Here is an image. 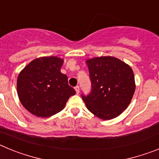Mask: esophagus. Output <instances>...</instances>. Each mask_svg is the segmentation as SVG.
Returning <instances> with one entry per match:
<instances>
[{
	"instance_id": "34e87169",
	"label": "esophagus",
	"mask_w": 159,
	"mask_h": 159,
	"mask_svg": "<svg viewBox=\"0 0 159 159\" xmlns=\"http://www.w3.org/2000/svg\"><path fill=\"white\" fill-rule=\"evenodd\" d=\"M75 92H76L77 94L80 93V87L76 86V87H75Z\"/></svg>"
}]
</instances>
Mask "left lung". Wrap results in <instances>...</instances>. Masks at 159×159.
<instances>
[{
    "mask_svg": "<svg viewBox=\"0 0 159 159\" xmlns=\"http://www.w3.org/2000/svg\"><path fill=\"white\" fill-rule=\"evenodd\" d=\"M92 91L82 95L87 108L99 119L119 116L130 104L135 91L131 67L113 57H101L86 61Z\"/></svg>",
    "mask_w": 159,
    "mask_h": 159,
    "instance_id": "obj_1",
    "label": "left lung"
}]
</instances>
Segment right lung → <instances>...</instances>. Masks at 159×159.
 <instances>
[{
  "mask_svg": "<svg viewBox=\"0 0 159 159\" xmlns=\"http://www.w3.org/2000/svg\"><path fill=\"white\" fill-rule=\"evenodd\" d=\"M64 60L43 57L31 61L20 72L17 94L21 104L38 117H50L62 111L70 96L75 94L67 76L60 71Z\"/></svg>",
  "mask_w": 159,
  "mask_h": 159,
  "instance_id": "right-lung-1",
  "label": "right lung"
}]
</instances>
